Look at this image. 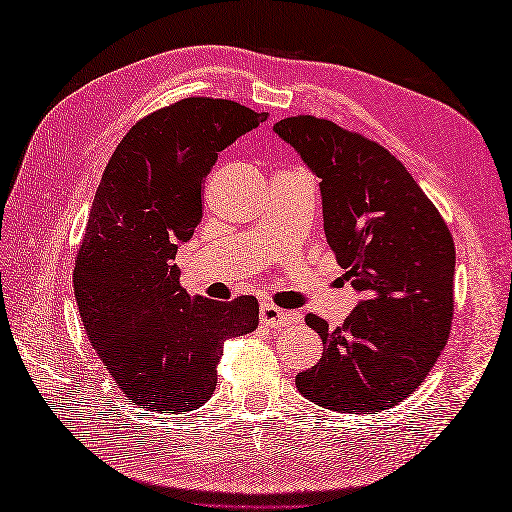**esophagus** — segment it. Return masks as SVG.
<instances>
[{
	"mask_svg": "<svg viewBox=\"0 0 512 512\" xmlns=\"http://www.w3.org/2000/svg\"><path fill=\"white\" fill-rule=\"evenodd\" d=\"M259 319H262V323L268 325V328H284L286 323H292L299 317L273 306V303H262V308H259Z\"/></svg>",
	"mask_w": 512,
	"mask_h": 512,
	"instance_id": "34e87169",
	"label": "esophagus"
}]
</instances>
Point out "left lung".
Instances as JSON below:
<instances>
[{
    "mask_svg": "<svg viewBox=\"0 0 512 512\" xmlns=\"http://www.w3.org/2000/svg\"><path fill=\"white\" fill-rule=\"evenodd\" d=\"M273 132L321 180L325 237L361 295L341 328L308 314L323 356L295 385L332 411L394 407L447 345L453 237L405 165L374 140L314 116L284 118Z\"/></svg>",
    "mask_w": 512,
    "mask_h": 512,
    "instance_id": "left-lung-1",
    "label": "left lung"
}]
</instances>
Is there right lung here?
Masks as SVG:
<instances>
[{
	"label": "right lung",
	"mask_w": 512,
	"mask_h": 512,
	"mask_svg": "<svg viewBox=\"0 0 512 512\" xmlns=\"http://www.w3.org/2000/svg\"><path fill=\"white\" fill-rule=\"evenodd\" d=\"M266 118L233 101L182 99L138 121L107 162L76 255L74 297L96 354L143 409L202 407L224 341L257 328L255 297H191L173 259L200 224L217 154Z\"/></svg>",
	"instance_id": "1"
}]
</instances>
